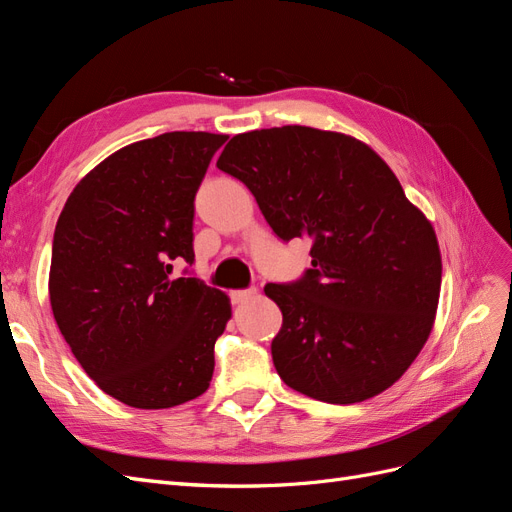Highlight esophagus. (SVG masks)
<instances>
[{"mask_svg":"<svg viewBox=\"0 0 512 512\" xmlns=\"http://www.w3.org/2000/svg\"><path fill=\"white\" fill-rule=\"evenodd\" d=\"M254 294H258L256 288H250V290H232V292H230V301L235 303V305H239V303H245L247 299H252Z\"/></svg>","mask_w":512,"mask_h":512,"instance_id":"obj_1","label":"esophagus"}]
</instances>
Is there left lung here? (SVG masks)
I'll use <instances>...</instances> for the list:
<instances>
[{"instance_id": "left-lung-1", "label": "left lung", "mask_w": 512, "mask_h": 512, "mask_svg": "<svg viewBox=\"0 0 512 512\" xmlns=\"http://www.w3.org/2000/svg\"><path fill=\"white\" fill-rule=\"evenodd\" d=\"M218 168L277 237L312 241L301 280L265 286L284 316L271 344L280 378L327 404L393 386L433 329L442 258L389 164L348 134L282 126L232 136Z\"/></svg>"}]
</instances>
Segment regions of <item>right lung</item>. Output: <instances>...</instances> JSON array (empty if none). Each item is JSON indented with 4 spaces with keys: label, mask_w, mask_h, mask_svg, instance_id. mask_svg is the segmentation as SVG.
Here are the masks:
<instances>
[{
    "label": "right lung",
    "mask_w": 512,
    "mask_h": 512,
    "mask_svg": "<svg viewBox=\"0 0 512 512\" xmlns=\"http://www.w3.org/2000/svg\"><path fill=\"white\" fill-rule=\"evenodd\" d=\"M226 134L166 132L115 151L61 211L49 273L57 327L100 389L141 410L209 389L230 299L196 277L194 196Z\"/></svg>",
    "instance_id": "1"
}]
</instances>
